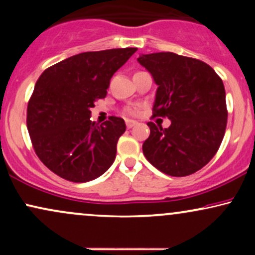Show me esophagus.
<instances>
[{
  "mask_svg": "<svg viewBox=\"0 0 255 255\" xmlns=\"http://www.w3.org/2000/svg\"><path fill=\"white\" fill-rule=\"evenodd\" d=\"M126 125H127V128H131L137 125V122L134 121V120H126Z\"/></svg>",
  "mask_w": 255,
  "mask_h": 255,
  "instance_id": "esophagus-1",
  "label": "esophagus"
}]
</instances>
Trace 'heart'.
<instances>
[{"label":"heart","mask_w":255,"mask_h":255,"mask_svg":"<svg viewBox=\"0 0 255 255\" xmlns=\"http://www.w3.org/2000/svg\"><path fill=\"white\" fill-rule=\"evenodd\" d=\"M127 114L128 115H134V114H136V110L135 109H128Z\"/></svg>","instance_id":"obj_1"}]
</instances>
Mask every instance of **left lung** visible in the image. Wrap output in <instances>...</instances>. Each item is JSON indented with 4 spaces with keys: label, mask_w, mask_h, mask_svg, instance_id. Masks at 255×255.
Wrapping results in <instances>:
<instances>
[{
    "label": "left lung",
    "mask_w": 255,
    "mask_h": 255,
    "mask_svg": "<svg viewBox=\"0 0 255 255\" xmlns=\"http://www.w3.org/2000/svg\"><path fill=\"white\" fill-rule=\"evenodd\" d=\"M137 62L157 85L153 115L168 118V128L148 122L142 145L146 159L175 177L200 170L218 151L228 111L222 79L209 64L174 52L141 54Z\"/></svg>",
    "instance_id": "obj_1"
}]
</instances>
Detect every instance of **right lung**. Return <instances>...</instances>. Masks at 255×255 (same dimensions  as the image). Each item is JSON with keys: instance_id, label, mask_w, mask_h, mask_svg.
I'll return each mask as SVG.
<instances>
[{"instance_id": "add662e5", "label": "right lung", "mask_w": 255, "mask_h": 255, "mask_svg": "<svg viewBox=\"0 0 255 255\" xmlns=\"http://www.w3.org/2000/svg\"><path fill=\"white\" fill-rule=\"evenodd\" d=\"M137 50L109 49L74 55L49 67L37 80L27 105V129L43 164L72 182L103 175L116 157L124 119L92 122L91 108L107 96L110 79Z\"/></svg>"}]
</instances>
